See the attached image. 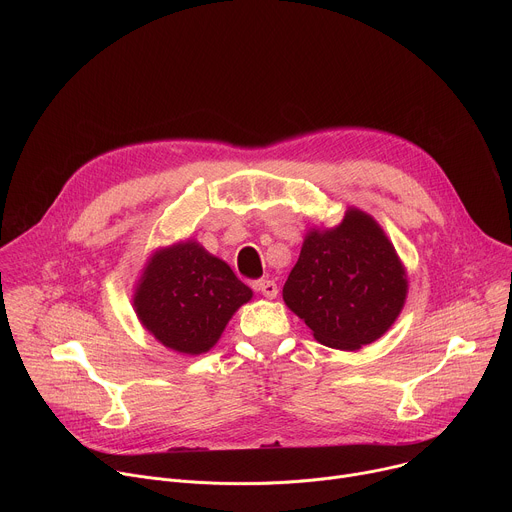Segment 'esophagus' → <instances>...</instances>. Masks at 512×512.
<instances>
[{
  "mask_svg": "<svg viewBox=\"0 0 512 512\" xmlns=\"http://www.w3.org/2000/svg\"><path fill=\"white\" fill-rule=\"evenodd\" d=\"M255 289L257 291H261V294L265 296V298H269V300H273L275 296H277V283L275 281H269V279H259L257 283H255Z\"/></svg>",
  "mask_w": 512,
  "mask_h": 512,
  "instance_id": "34e87169",
  "label": "esophagus"
}]
</instances>
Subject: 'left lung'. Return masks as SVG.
<instances>
[{
  "instance_id": "left-lung-1",
  "label": "left lung",
  "mask_w": 512,
  "mask_h": 512,
  "mask_svg": "<svg viewBox=\"0 0 512 512\" xmlns=\"http://www.w3.org/2000/svg\"><path fill=\"white\" fill-rule=\"evenodd\" d=\"M407 298V273L375 218L348 208L334 229H310L283 285L285 306L330 348L381 338Z\"/></svg>"
}]
</instances>
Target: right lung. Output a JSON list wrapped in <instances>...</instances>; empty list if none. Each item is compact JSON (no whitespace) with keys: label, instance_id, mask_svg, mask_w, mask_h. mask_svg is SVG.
<instances>
[{"label":"right lung","instance_id":"obj_1","mask_svg":"<svg viewBox=\"0 0 512 512\" xmlns=\"http://www.w3.org/2000/svg\"><path fill=\"white\" fill-rule=\"evenodd\" d=\"M253 298L233 269L196 241L158 249L137 281L133 308L158 342L180 354L208 352Z\"/></svg>","mask_w":512,"mask_h":512}]
</instances>
